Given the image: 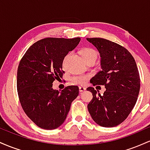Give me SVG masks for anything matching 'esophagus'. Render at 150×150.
Listing matches in <instances>:
<instances>
[{
  "label": "esophagus",
  "mask_w": 150,
  "mask_h": 150,
  "mask_svg": "<svg viewBox=\"0 0 150 150\" xmlns=\"http://www.w3.org/2000/svg\"><path fill=\"white\" fill-rule=\"evenodd\" d=\"M79 90H80V92H84V91L86 90V88L84 87H79Z\"/></svg>",
  "instance_id": "1"
}]
</instances>
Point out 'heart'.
<instances>
[{"label":"heart","mask_w":150,"mask_h":150,"mask_svg":"<svg viewBox=\"0 0 150 150\" xmlns=\"http://www.w3.org/2000/svg\"><path fill=\"white\" fill-rule=\"evenodd\" d=\"M81 54H82V57L85 61L89 59H97L98 53L97 51L94 49H92V48H84L81 51ZM68 56L69 54H68L67 56H65V58H63V66L65 67L66 65L67 60H68ZM88 76L87 75H77V76L73 77L71 78L72 82L75 84H80V85H84L87 82V80H88Z\"/></svg>","instance_id":"1"}]
</instances>
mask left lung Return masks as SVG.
Instances as JSON below:
<instances>
[{
  "label": "left lung",
  "instance_id": "1",
  "mask_svg": "<svg viewBox=\"0 0 150 150\" xmlns=\"http://www.w3.org/2000/svg\"><path fill=\"white\" fill-rule=\"evenodd\" d=\"M97 48L101 57V68L91 79L93 85H104V95L89 87L92 100L89 113L96 123L106 128L120 124L126 119L137 101L140 80L135 61L121 46L102 38H87Z\"/></svg>",
  "mask_w": 150,
  "mask_h": 150
}]
</instances>
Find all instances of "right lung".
<instances>
[{"label":"right lung","instance_id":"obj_1","mask_svg":"<svg viewBox=\"0 0 150 150\" xmlns=\"http://www.w3.org/2000/svg\"><path fill=\"white\" fill-rule=\"evenodd\" d=\"M80 41V37L46 38L31 46L20 62L17 88L20 104L39 128L53 130L61 126L78 96L77 86H68L61 92L52 87L65 73L63 58Z\"/></svg>","mask_w":150,"mask_h":150}]
</instances>
